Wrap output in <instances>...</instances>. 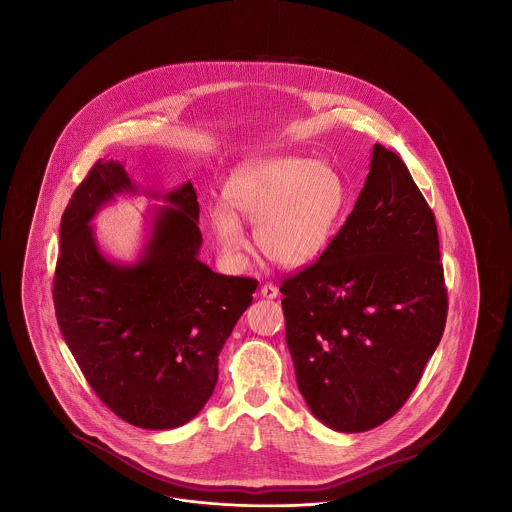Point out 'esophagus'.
<instances>
[{
	"mask_svg": "<svg viewBox=\"0 0 512 512\" xmlns=\"http://www.w3.org/2000/svg\"><path fill=\"white\" fill-rule=\"evenodd\" d=\"M261 295H263L265 299H276V297H278V288H276L274 284H265V286L261 288Z\"/></svg>",
	"mask_w": 512,
	"mask_h": 512,
	"instance_id": "esophagus-1",
	"label": "esophagus"
}]
</instances>
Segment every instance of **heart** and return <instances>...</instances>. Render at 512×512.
<instances>
[{
  "label": "heart",
  "mask_w": 512,
  "mask_h": 512,
  "mask_svg": "<svg viewBox=\"0 0 512 512\" xmlns=\"http://www.w3.org/2000/svg\"><path fill=\"white\" fill-rule=\"evenodd\" d=\"M226 207L211 211L220 249L238 255L247 249L242 222L255 224V242L268 261L301 268L317 261L340 219L345 186L322 161L303 157H259L230 176Z\"/></svg>",
  "instance_id": "heart-1"
}]
</instances>
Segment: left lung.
<instances>
[{"instance_id": "1", "label": "left lung", "mask_w": 512, "mask_h": 512, "mask_svg": "<svg viewBox=\"0 0 512 512\" xmlns=\"http://www.w3.org/2000/svg\"><path fill=\"white\" fill-rule=\"evenodd\" d=\"M280 292L297 388L322 424L366 432L403 407L441 340L447 292L434 213L397 153L374 144L351 215Z\"/></svg>"}]
</instances>
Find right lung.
Masks as SVG:
<instances>
[{"label":"right lung","mask_w":512,"mask_h":512,"mask_svg":"<svg viewBox=\"0 0 512 512\" xmlns=\"http://www.w3.org/2000/svg\"><path fill=\"white\" fill-rule=\"evenodd\" d=\"M147 194L141 257L107 258L91 220L119 194ZM199 203L192 182L171 192L140 190L124 163L99 159L61 219L53 278L55 317L99 399L132 426L171 430L205 407L219 355L253 301L257 280L217 274L199 261Z\"/></svg>","instance_id":"right-lung-1"}]
</instances>
